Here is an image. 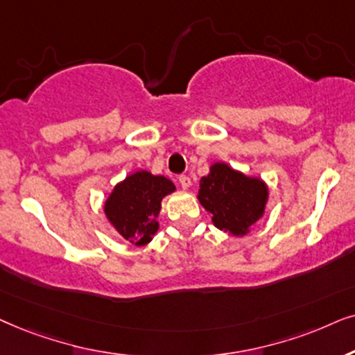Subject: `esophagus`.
I'll use <instances>...</instances> for the list:
<instances>
[{
  "label": "esophagus",
  "instance_id": "esophagus-1",
  "mask_svg": "<svg viewBox=\"0 0 355 355\" xmlns=\"http://www.w3.org/2000/svg\"><path fill=\"white\" fill-rule=\"evenodd\" d=\"M178 180H180V185L183 190H188V188L191 187V178L188 177V175H180V178H178Z\"/></svg>",
  "mask_w": 355,
  "mask_h": 355
}]
</instances>
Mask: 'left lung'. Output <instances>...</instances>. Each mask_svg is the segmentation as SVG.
Masks as SVG:
<instances>
[{"mask_svg": "<svg viewBox=\"0 0 355 355\" xmlns=\"http://www.w3.org/2000/svg\"><path fill=\"white\" fill-rule=\"evenodd\" d=\"M198 200L211 212L217 229L242 237L263 217L268 187L259 178L247 177L224 162H216L200 180Z\"/></svg>", "mask_w": 355, "mask_h": 355, "instance_id": "left-lung-1", "label": "left lung"}]
</instances>
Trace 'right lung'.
<instances>
[{
    "instance_id": "add662e5",
    "label": "right lung",
    "mask_w": 355,
    "mask_h": 355,
    "mask_svg": "<svg viewBox=\"0 0 355 355\" xmlns=\"http://www.w3.org/2000/svg\"><path fill=\"white\" fill-rule=\"evenodd\" d=\"M173 191L175 185L168 178L139 170L113 188L103 211L123 239L143 247L159 229L157 216L162 198Z\"/></svg>"
}]
</instances>
